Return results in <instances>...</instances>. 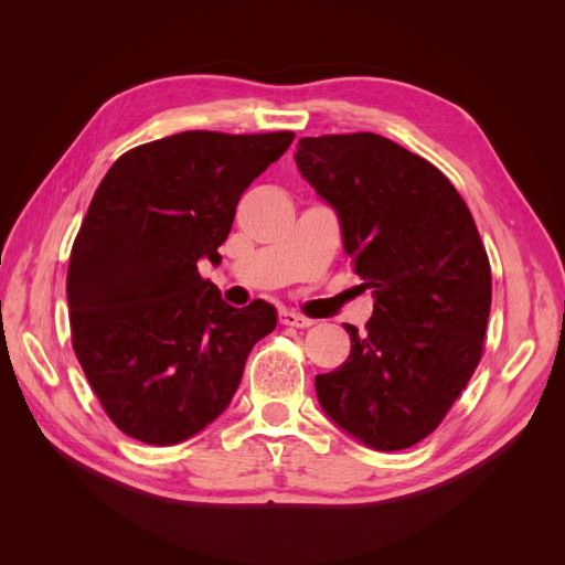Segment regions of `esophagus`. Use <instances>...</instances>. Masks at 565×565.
I'll list each match as a JSON object with an SVG mask.
<instances>
[{
    "instance_id": "1",
    "label": "esophagus",
    "mask_w": 565,
    "mask_h": 565,
    "mask_svg": "<svg viewBox=\"0 0 565 565\" xmlns=\"http://www.w3.org/2000/svg\"><path fill=\"white\" fill-rule=\"evenodd\" d=\"M280 322L289 324V328H311V324H316V320L295 311H280Z\"/></svg>"
}]
</instances>
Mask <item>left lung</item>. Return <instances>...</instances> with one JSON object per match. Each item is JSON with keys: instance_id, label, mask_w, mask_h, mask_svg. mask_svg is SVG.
<instances>
[{"instance_id": "left-lung-1", "label": "left lung", "mask_w": 565, "mask_h": 565, "mask_svg": "<svg viewBox=\"0 0 565 565\" xmlns=\"http://www.w3.org/2000/svg\"><path fill=\"white\" fill-rule=\"evenodd\" d=\"M295 160L374 297L367 334L347 324V363L316 377L318 403L367 448L415 446L483 353L492 278L473 216L446 174L380 134L306 136Z\"/></svg>"}]
</instances>
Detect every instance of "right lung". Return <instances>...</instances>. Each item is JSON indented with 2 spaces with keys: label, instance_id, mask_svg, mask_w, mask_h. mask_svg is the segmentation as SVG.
<instances>
[{
  "label": "right lung",
  "instance_id": "add662e5",
  "mask_svg": "<svg viewBox=\"0 0 565 565\" xmlns=\"http://www.w3.org/2000/svg\"><path fill=\"white\" fill-rule=\"evenodd\" d=\"M292 131H181L125 152L96 188L67 266L73 349L119 431L177 446L228 407L276 309L202 280L237 200Z\"/></svg>",
  "mask_w": 565,
  "mask_h": 565
}]
</instances>
